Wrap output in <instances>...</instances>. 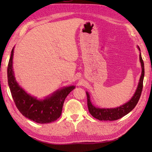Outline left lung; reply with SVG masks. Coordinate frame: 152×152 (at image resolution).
Wrapping results in <instances>:
<instances>
[{
    "instance_id": "obj_1",
    "label": "left lung",
    "mask_w": 152,
    "mask_h": 152,
    "mask_svg": "<svg viewBox=\"0 0 152 152\" xmlns=\"http://www.w3.org/2000/svg\"><path fill=\"white\" fill-rule=\"evenodd\" d=\"M138 49L140 51V48L138 46ZM140 62L142 67V72L141 76L138 82V87L136 89L134 94L133 95L129 101L125 103L124 104L121 105L118 107L114 108H101L96 107L93 106L90 100V95L88 92H86L87 99H88V106L89 113L91 115L95 118L99 119L101 121H114L117 120L127 115L133 110L139 101L142 91L143 87V80L144 76V64L141 56V53L140 52L139 55Z\"/></svg>"
}]
</instances>
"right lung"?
<instances>
[{"instance_id": "obj_1", "label": "right lung", "mask_w": 152, "mask_h": 152, "mask_svg": "<svg viewBox=\"0 0 152 152\" xmlns=\"http://www.w3.org/2000/svg\"><path fill=\"white\" fill-rule=\"evenodd\" d=\"M13 48L8 65V82L16 107L25 117L38 124H49L59 118L67 95L75 88L74 86L64 87L44 99H38L28 94L17 82L13 70Z\"/></svg>"}]
</instances>
